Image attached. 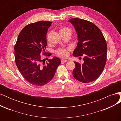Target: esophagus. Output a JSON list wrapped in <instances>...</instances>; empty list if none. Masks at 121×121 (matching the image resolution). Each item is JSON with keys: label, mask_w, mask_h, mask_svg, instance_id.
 I'll return each instance as SVG.
<instances>
[{"label": "esophagus", "mask_w": 121, "mask_h": 121, "mask_svg": "<svg viewBox=\"0 0 121 121\" xmlns=\"http://www.w3.org/2000/svg\"><path fill=\"white\" fill-rule=\"evenodd\" d=\"M68 61V60H61V63H65V62Z\"/></svg>", "instance_id": "34e87169"}]
</instances>
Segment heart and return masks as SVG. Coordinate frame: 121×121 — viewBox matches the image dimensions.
Returning <instances> with one entry per match:
<instances>
[{
    "label": "heart",
    "mask_w": 121,
    "mask_h": 121,
    "mask_svg": "<svg viewBox=\"0 0 121 121\" xmlns=\"http://www.w3.org/2000/svg\"><path fill=\"white\" fill-rule=\"evenodd\" d=\"M60 33H72L71 30L69 28L66 27H62L60 29ZM69 49L65 48H60L56 50V53L58 56L61 57H67L69 55L68 50Z\"/></svg>",
    "instance_id": "b5f03b06"
}]
</instances>
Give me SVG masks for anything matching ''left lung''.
Instances as JSON below:
<instances>
[{"mask_svg": "<svg viewBox=\"0 0 121 121\" xmlns=\"http://www.w3.org/2000/svg\"><path fill=\"white\" fill-rule=\"evenodd\" d=\"M74 27L78 37L74 56H84L81 65L74 61L73 76L79 81L89 83L96 80L103 72L107 61V44L102 32L88 21L73 18L69 20Z\"/></svg>", "mask_w": 121, "mask_h": 121, "instance_id": "obj_1", "label": "left lung"}]
</instances>
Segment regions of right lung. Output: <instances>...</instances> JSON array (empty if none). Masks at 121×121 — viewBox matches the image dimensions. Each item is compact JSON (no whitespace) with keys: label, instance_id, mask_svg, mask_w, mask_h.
Instances as JSON below:
<instances>
[{"label":"right lung","instance_id":"obj_1","mask_svg":"<svg viewBox=\"0 0 121 121\" xmlns=\"http://www.w3.org/2000/svg\"><path fill=\"white\" fill-rule=\"evenodd\" d=\"M52 24L51 22L39 21L27 25L21 31L14 46L17 69L25 79L35 86H43L49 82L61 63L56 56L47 63H42L44 60L41 57L42 53H45L46 34Z\"/></svg>","mask_w":121,"mask_h":121}]
</instances>
